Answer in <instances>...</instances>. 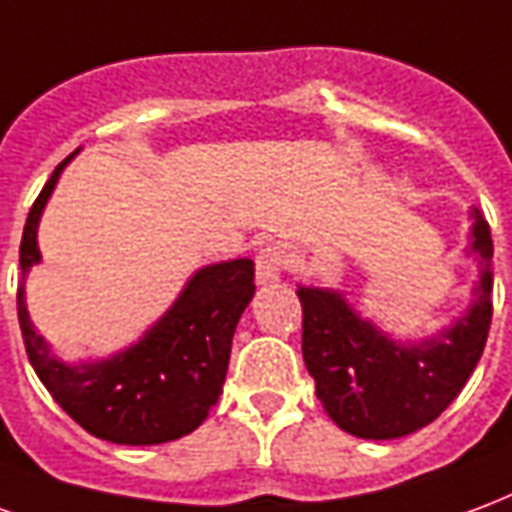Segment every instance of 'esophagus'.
Segmentation results:
<instances>
[{
	"instance_id": "obj_1",
	"label": "esophagus",
	"mask_w": 512,
	"mask_h": 512,
	"mask_svg": "<svg viewBox=\"0 0 512 512\" xmlns=\"http://www.w3.org/2000/svg\"><path fill=\"white\" fill-rule=\"evenodd\" d=\"M289 267V248L283 242H270L256 253V281L275 283Z\"/></svg>"
}]
</instances>
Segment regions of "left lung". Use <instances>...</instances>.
<instances>
[{
    "label": "left lung",
    "mask_w": 512,
    "mask_h": 512,
    "mask_svg": "<svg viewBox=\"0 0 512 512\" xmlns=\"http://www.w3.org/2000/svg\"><path fill=\"white\" fill-rule=\"evenodd\" d=\"M472 251L480 256L477 302L453 330L417 346H401L341 300L322 289H297L302 305V360L316 382L324 412L360 439H398L434 423L486 349L491 305L494 240L483 212H472Z\"/></svg>",
    "instance_id": "obj_1"
}]
</instances>
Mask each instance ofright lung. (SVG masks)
I'll return each instance as SVG.
<instances>
[{
  "label": "right lung",
  "instance_id": "add662e5",
  "mask_svg": "<svg viewBox=\"0 0 512 512\" xmlns=\"http://www.w3.org/2000/svg\"><path fill=\"white\" fill-rule=\"evenodd\" d=\"M67 155L26 215L21 237L18 324L29 363L62 409L84 431L117 445H163L196 431L223 393L231 338L253 286V261L234 259L199 270L163 319L114 360L67 368L48 354L24 305V275L40 261L37 220Z\"/></svg>",
  "mask_w": 512,
  "mask_h": 512
}]
</instances>
